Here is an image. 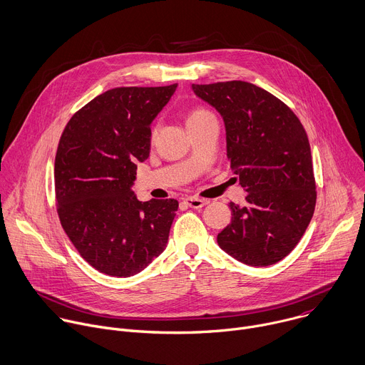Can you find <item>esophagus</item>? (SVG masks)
<instances>
[{
  "mask_svg": "<svg viewBox=\"0 0 365 365\" xmlns=\"http://www.w3.org/2000/svg\"><path fill=\"white\" fill-rule=\"evenodd\" d=\"M183 203L189 207L200 209L202 206H205L207 203V200L206 199H199V197H186V199H183Z\"/></svg>",
  "mask_w": 365,
  "mask_h": 365,
  "instance_id": "esophagus-1",
  "label": "esophagus"
}]
</instances>
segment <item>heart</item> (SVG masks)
Here are the masks:
<instances>
[{"mask_svg": "<svg viewBox=\"0 0 365 365\" xmlns=\"http://www.w3.org/2000/svg\"><path fill=\"white\" fill-rule=\"evenodd\" d=\"M212 115L207 110H203V108H196L193 110L189 115H187V123H192V121H197V120H202L205 117H209Z\"/></svg>", "mask_w": 365, "mask_h": 365, "instance_id": "heart-1", "label": "heart"}]
</instances>
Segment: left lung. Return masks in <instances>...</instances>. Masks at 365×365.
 <instances>
[{"mask_svg": "<svg viewBox=\"0 0 365 365\" xmlns=\"http://www.w3.org/2000/svg\"><path fill=\"white\" fill-rule=\"evenodd\" d=\"M222 115L226 155L245 206L229 203L230 223L217 245L236 261L268 267L284 259L305 233L317 192L308 136L279 98L247 81L192 84Z\"/></svg>", "mask_w": 365, "mask_h": 365, "instance_id": "8db88e82", "label": "left lung"}]
</instances>
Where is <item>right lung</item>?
Wrapping results in <instances>:
<instances>
[{"mask_svg": "<svg viewBox=\"0 0 365 365\" xmlns=\"http://www.w3.org/2000/svg\"><path fill=\"white\" fill-rule=\"evenodd\" d=\"M178 84L117 87L81 107L56 155L57 212L81 258L110 277L143 271L168 244L178 200H138V162L150 153V125Z\"/></svg>", "mask_w": 365, "mask_h": 365, "instance_id": "right-lung-1", "label": "right lung"}]
</instances>
